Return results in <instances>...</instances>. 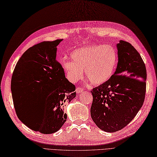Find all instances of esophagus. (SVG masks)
<instances>
[{
    "label": "esophagus",
    "mask_w": 157,
    "mask_h": 157,
    "mask_svg": "<svg viewBox=\"0 0 157 157\" xmlns=\"http://www.w3.org/2000/svg\"><path fill=\"white\" fill-rule=\"evenodd\" d=\"M83 91H84V89L82 88H81V87H77V89H76V91H77L78 94L82 93Z\"/></svg>",
    "instance_id": "esophagus-1"
}]
</instances>
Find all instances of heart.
Returning a JSON list of instances; mask_svg holds the SVG:
<instances>
[{
    "mask_svg": "<svg viewBox=\"0 0 157 157\" xmlns=\"http://www.w3.org/2000/svg\"><path fill=\"white\" fill-rule=\"evenodd\" d=\"M70 60H65L62 66L66 78L71 82H76L82 77L96 86L109 81L114 73L118 62L116 48L111 45H93L73 51Z\"/></svg>",
    "mask_w": 157,
    "mask_h": 157,
    "instance_id": "obj_1",
    "label": "heart"
}]
</instances>
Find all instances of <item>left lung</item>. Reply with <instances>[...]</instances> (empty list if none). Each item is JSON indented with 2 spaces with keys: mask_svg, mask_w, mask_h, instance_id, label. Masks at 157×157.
<instances>
[{
  "mask_svg": "<svg viewBox=\"0 0 157 157\" xmlns=\"http://www.w3.org/2000/svg\"><path fill=\"white\" fill-rule=\"evenodd\" d=\"M117 48L115 73L108 82L91 91V118L108 132L121 130L133 120L143 105L146 91V68L138 52L123 40Z\"/></svg>",
  "mask_w": 157,
  "mask_h": 157,
  "instance_id": "left-lung-1",
  "label": "left lung"
}]
</instances>
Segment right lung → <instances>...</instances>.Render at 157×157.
<instances>
[{
    "label": "right lung",
    "instance_id": "right-lung-1",
    "mask_svg": "<svg viewBox=\"0 0 157 157\" xmlns=\"http://www.w3.org/2000/svg\"><path fill=\"white\" fill-rule=\"evenodd\" d=\"M62 41H43L30 47L19 58L12 77L18 118L42 134L56 132L62 127L67 120L64 106L76 97L75 86L66 78L56 59V47Z\"/></svg>",
    "mask_w": 157,
    "mask_h": 157
}]
</instances>
